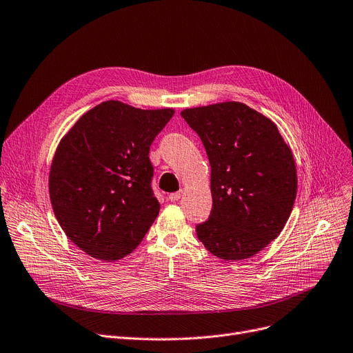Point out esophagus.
I'll return each instance as SVG.
<instances>
[{
	"instance_id": "esophagus-1",
	"label": "esophagus",
	"mask_w": 353,
	"mask_h": 353,
	"mask_svg": "<svg viewBox=\"0 0 353 353\" xmlns=\"http://www.w3.org/2000/svg\"><path fill=\"white\" fill-rule=\"evenodd\" d=\"M183 196V190H180V192H176V193H172V194H169V200L170 201H177L180 197Z\"/></svg>"
}]
</instances>
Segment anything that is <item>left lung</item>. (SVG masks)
I'll return each instance as SVG.
<instances>
[{"mask_svg": "<svg viewBox=\"0 0 353 353\" xmlns=\"http://www.w3.org/2000/svg\"><path fill=\"white\" fill-rule=\"evenodd\" d=\"M212 167L210 217L196 226L200 242L225 261H243L274 240L292 213L298 176L276 124L239 101L181 111Z\"/></svg>", "mask_w": 353, "mask_h": 353, "instance_id": "left-lung-1", "label": "left lung"}]
</instances>
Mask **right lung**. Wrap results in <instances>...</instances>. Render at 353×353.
<instances>
[{"mask_svg": "<svg viewBox=\"0 0 353 353\" xmlns=\"http://www.w3.org/2000/svg\"><path fill=\"white\" fill-rule=\"evenodd\" d=\"M173 114L108 100L61 139L48 177L51 206L67 237L91 257L120 261L153 225L160 203L148 153Z\"/></svg>", "mask_w": 353, "mask_h": 353, "instance_id": "add662e5", "label": "right lung"}]
</instances>
